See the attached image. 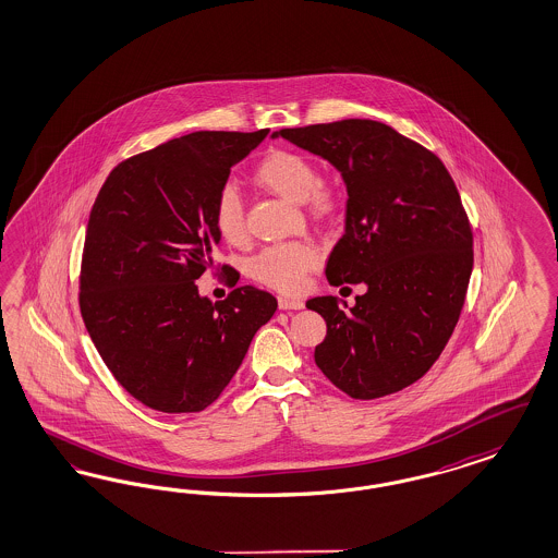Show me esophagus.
Here are the masks:
<instances>
[{
	"instance_id": "esophagus-1",
	"label": "esophagus",
	"mask_w": 558,
	"mask_h": 558,
	"mask_svg": "<svg viewBox=\"0 0 558 558\" xmlns=\"http://www.w3.org/2000/svg\"><path fill=\"white\" fill-rule=\"evenodd\" d=\"M278 307L282 308V311H296V308L305 307V303L299 299V296H290V294H280L278 296Z\"/></svg>"
}]
</instances>
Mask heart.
I'll list each match as a JSON object with an SVG mask.
<instances>
[{"label":"heart","mask_w":558,"mask_h":558,"mask_svg":"<svg viewBox=\"0 0 558 558\" xmlns=\"http://www.w3.org/2000/svg\"><path fill=\"white\" fill-rule=\"evenodd\" d=\"M255 183L290 204H308L317 214L333 208V195L319 183L315 165L303 154L292 150L269 153L255 169ZM214 225L229 245H243L247 241L243 199L232 187H225L216 197ZM319 262V251L307 241L280 243L259 251L250 262V276L271 289L296 290L307 271Z\"/></svg>","instance_id":"1"}]
</instances>
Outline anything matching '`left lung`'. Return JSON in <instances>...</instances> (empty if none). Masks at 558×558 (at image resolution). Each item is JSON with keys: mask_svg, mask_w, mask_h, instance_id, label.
I'll use <instances>...</instances> for the list:
<instances>
[{"mask_svg": "<svg viewBox=\"0 0 558 558\" xmlns=\"http://www.w3.org/2000/svg\"><path fill=\"white\" fill-rule=\"evenodd\" d=\"M322 156L347 185V227L327 259L331 287L365 284L356 305L315 296L327 324L315 365L356 400L418 381L460 319L472 229L441 160L393 128L344 119L274 132Z\"/></svg>", "mask_w": 558, "mask_h": 558, "instance_id": "left-lung-1", "label": "left lung"}]
</instances>
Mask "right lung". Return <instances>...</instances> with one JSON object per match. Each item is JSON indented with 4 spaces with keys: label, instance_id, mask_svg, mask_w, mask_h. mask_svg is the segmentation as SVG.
<instances>
[{
    "label": "right lung",
    "instance_id": "1",
    "mask_svg": "<svg viewBox=\"0 0 558 558\" xmlns=\"http://www.w3.org/2000/svg\"><path fill=\"white\" fill-rule=\"evenodd\" d=\"M266 135L174 137L117 165L98 192L80 311L113 377L153 410L202 412L216 402L278 307L266 290L241 287L211 303L195 284L214 268L211 251L222 239L216 197Z\"/></svg>",
    "mask_w": 558,
    "mask_h": 558
}]
</instances>
